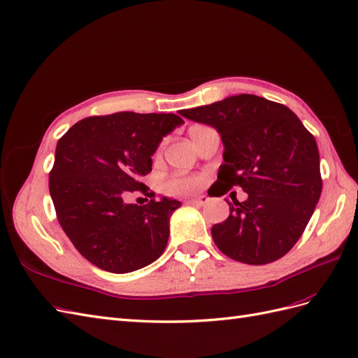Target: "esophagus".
Instances as JSON below:
<instances>
[{
  "label": "esophagus",
  "mask_w": 358,
  "mask_h": 358,
  "mask_svg": "<svg viewBox=\"0 0 358 358\" xmlns=\"http://www.w3.org/2000/svg\"><path fill=\"white\" fill-rule=\"evenodd\" d=\"M206 201H208V197H206V196H199V197L188 199V200H187L188 205H192V206H203Z\"/></svg>",
  "instance_id": "esophagus-1"
}]
</instances>
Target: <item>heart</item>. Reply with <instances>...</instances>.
<instances>
[{
	"mask_svg": "<svg viewBox=\"0 0 358 358\" xmlns=\"http://www.w3.org/2000/svg\"><path fill=\"white\" fill-rule=\"evenodd\" d=\"M199 179L194 176H176L167 182V189L171 194H185L199 185Z\"/></svg>",
	"mask_w": 358,
	"mask_h": 358,
	"instance_id": "1",
	"label": "heart"
}]
</instances>
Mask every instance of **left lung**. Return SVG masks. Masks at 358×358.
Wrapping results in <instances>:
<instances>
[{"instance_id": "1", "label": "left lung", "mask_w": 358, "mask_h": 358, "mask_svg": "<svg viewBox=\"0 0 358 358\" xmlns=\"http://www.w3.org/2000/svg\"><path fill=\"white\" fill-rule=\"evenodd\" d=\"M180 115L215 128L224 152L214 196L241 187L248 197L229 203L230 214L210 229L230 259L265 265L291 250L312 218L322 191L313 135L282 103L235 94Z\"/></svg>"}]
</instances>
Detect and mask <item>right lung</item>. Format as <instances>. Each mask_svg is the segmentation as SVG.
I'll use <instances>...</instances> for the list:
<instances>
[{
  "mask_svg": "<svg viewBox=\"0 0 358 358\" xmlns=\"http://www.w3.org/2000/svg\"><path fill=\"white\" fill-rule=\"evenodd\" d=\"M183 123L176 114L115 113L75 123L57 143L50 192L57 218L80 253L103 271L124 274L164 253L170 217L182 203L153 199L141 182L162 138ZM141 190L146 206L124 203Z\"/></svg>",
  "mask_w": 358,
  "mask_h": 358,
  "instance_id": "right-lung-1",
  "label": "right lung"
}]
</instances>
